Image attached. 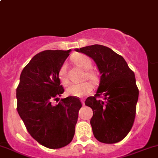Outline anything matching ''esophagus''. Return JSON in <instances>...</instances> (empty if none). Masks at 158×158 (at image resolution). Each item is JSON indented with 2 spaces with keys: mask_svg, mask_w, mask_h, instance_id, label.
I'll list each match as a JSON object with an SVG mask.
<instances>
[{
  "mask_svg": "<svg viewBox=\"0 0 158 158\" xmlns=\"http://www.w3.org/2000/svg\"><path fill=\"white\" fill-rule=\"evenodd\" d=\"M81 102H82V105H85V100L84 99H81Z\"/></svg>",
  "mask_w": 158,
  "mask_h": 158,
  "instance_id": "obj_1",
  "label": "esophagus"
}]
</instances>
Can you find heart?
<instances>
[{"instance_id": "b5f03b06", "label": "heart", "mask_w": 158, "mask_h": 158, "mask_svg": "<svg viewBox=\"0 0 158 158\" xmlns=\"http://www.w3.org/2000/svg\"><path fill=\"white\" fill-rule=\"evenodd\" d=\"M72 60L78 67L85 70L83 74V79H87L92 82H96L98 77H97L96 73L90 69L92 66V62L88 56L85 54H76L72 57ZM58 77L60 82L64 85H66L69 82L67 76V66L66 63H63L59 69ZM92 89H93L92 84L90 82L85 81L79 84H70L66 89V92L69 95L82 98L89 95L92 92Z\"/></svg>"}]
</instances>
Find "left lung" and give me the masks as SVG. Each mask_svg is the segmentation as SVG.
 Wrapping results in <instances>:
<instances>
[{"label": "left lung", "instance_id": "8db88e82", "mask_svg": "<svg viewBox=\"0 0 158 158\" xmlns=\"http://www.w3.org/2000/svg\"><path fill=\"white\" fill-rule=\"evenodd\" d=\"M76 50L93 59L101 73L96 94L85 102L93 111L90 124L94 136L105 144L119 142L135 122L139 95L135 73L122 56L107 47L95 44Z\"/></svg>", "mask_w": 158, "mask_h": 158}]
</instances>
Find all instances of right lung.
I'll return each instance as SVG.
<instances>
[{
	"instance_id": "add662e5",
	"label": "right lung",
	"mask_w": 158,
	"mask_h": 158,
	"mask_svg": "<svg viewBox=\"0 0 158 158\" xmlns=\"http://www.w3.org/2000/svg\"><path fill=\"white\" fill-rule=\"evenodd\" d=\"M69 52L49 49L35 55L23 68L17 88V109L27 130L38 143L50 149L71 142L82 107L75 96L52 104L64 92L58 70Z\"/></svg>"
}]
</instances>
